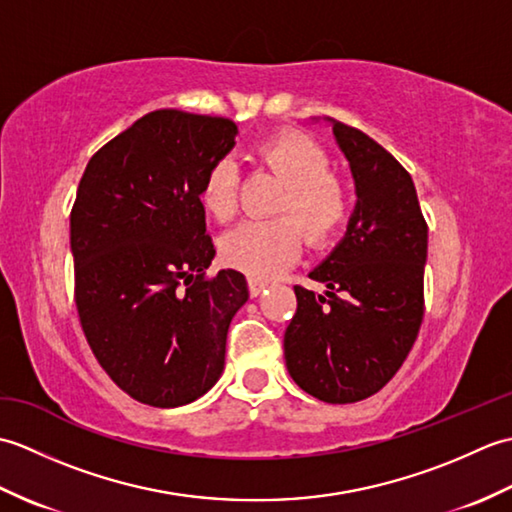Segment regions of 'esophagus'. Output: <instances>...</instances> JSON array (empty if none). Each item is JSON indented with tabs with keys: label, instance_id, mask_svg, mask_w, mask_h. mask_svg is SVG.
<instances>
[{
	"label": "esophagus",
	"instance_id": "1",
	"mask_svg": "<svg viewBox=\"0 0 512 512\" xmlns=\"http://www.w3.org/2000/svg\"><path fill=\"white\" fill-rule=\"evenodd\" d=\"M266 286H268L266 281L255 279V277H248V292H250V297H257L259 292H262Z\"/></svg>",
	"mask_w": 512,
	"mask_h": 512
}]
</instances>
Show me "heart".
Segmentation results:
<instances>
[{"instance_id": "b5f03b06", "label": "heart", "mask_w": 512, "mask_h": 512, "mask_svg": "<svg viewBox=\"0 0 512 512\" xmlns=\"http://www.w3.org/2000/svg\"><path fill=\"white\" fill-rule=\"evenodd\" d=\"M253 156L259 167L284 184L273 211L288 217L239 224L222 237L220 250L226 264L248 275L270 277L295 264L303 239L310 248L330 246L350 222L352 202L345 182L332 171L330 154L317 140L301 134L275 136L259 143ZM198 198L215 222L233 220L235 162L215 160L204 173Z\"/></svg>"}]
</instances>
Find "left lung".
Listing matches in <instances>:
<instances>
[{
  "label": "left lung",
  "instance_id": "1",
  "mask_svg": "<svg viewBox=\"0 0 512 512\" xmlns=\"http://www.w3.org/2000/svg\"><path fill=\"white\" fill-rule=\"evenodd\" d=\"M356 180V211L343 242L295 286L284 334L286 367L310 396L332 405L383 389L405 363L424 317L427 220L409 171L361 129L332 121Z\"/></svg>",
  "mask_w": 512,
  "mask_h": 512
}]
</instances>
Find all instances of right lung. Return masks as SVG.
<instances>
[{
  "label": "right lung",
  "instance_id": "right-lung-1",
  "mask_svg": "<svg viewBox=\"0 0 512 512\" xmlns=\"http://www.w3.org/2000/svg\"><path fill=\"white\" fill-rule=\"evenodd\" d=\"M231 118L156 110L90 158L70 211L74 303L103 372L149 407H180L224 369L248 299L237 270L206 275L215 248L200 184L235 145Z\"/></svg>",
  "mask_w": 512,
  "mask_h": 512
}]
</instances>
